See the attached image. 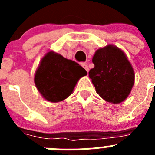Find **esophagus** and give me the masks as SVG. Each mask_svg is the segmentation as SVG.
Masks as SVG:
<instances>
[{
    "mask_svg": "<svg viewBox=\"0 0 155 155\" xmlns=\"http://www.w3.org/2000/svg\"><path fill=\"white\" fill-rule=\"evenodd\" d=\"M81 66H82V67H83V68H84V69H85V71H87V72H88V70H89V68H88V66H87V64H82Z\"/></svg>",
    "mask_w": 155,
    "mask_h": 155,
    "instance_id": "1",
    "label": "esophagus"
}]
</instances>
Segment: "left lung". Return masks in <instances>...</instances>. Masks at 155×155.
Segmentation results:
<instances>
[{
    "label": "left lung",
    "instance_id": "8db88e82",
    "mask_svg": "<svg viewBox=\"0 0 155 155\" xmlns=\"http://www.w3.org/2000/svg\"><path fill=\"white\" fill-rule=\"evenodd\" d=\"M94 68L88 72L96 92L103 99L116 104L125 100L134 84L130 63L119 48L107 46L96 51Z\"/></svg>",
    "mask_w": 155,
    "mask_h": 155
}]
</instances>
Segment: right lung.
Here are the masks:
<instances>
[{"label":"right lung","mask_w":155,"mask_h":155,"mask_svg":"<svg viewBox=\"0 0 155 155\" xmlns=\"http://www.w3.org/2000/svg\"><path fill=\"white\" fill-rule=\"evenodd\" d=\"M86 74L87 71L75 61L50 52L42 58L34 81L42 96L57 102L68 98L78 81Z\"/></svg>","instance_id":"obj_1"}]
</instances>
